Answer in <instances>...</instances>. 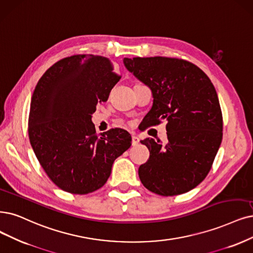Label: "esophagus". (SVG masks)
Masks as SVG:
<instances>
[{"instance_id": "34e87169", "label": "esophagus", "mask_w": 253, "mask_h": 253, "mask_svg": "<svg viewBox=\"0 0 253 253\" xmlns=\"http://www.w3.org/2000/svg\"><path fill=\"white\" fill-rule=\"evenodd\" d=\"M139 143V138L136 135H132V146H136Z\"/></svg>"}]
</instances>
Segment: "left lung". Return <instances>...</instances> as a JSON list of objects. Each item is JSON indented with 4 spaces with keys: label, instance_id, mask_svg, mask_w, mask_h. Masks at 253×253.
<instances>
[{
    "label": "left lung",
    "instance_id": "1",
    "mask_svg": "<svg viewBox=\"0 0 253 253\" xmlns=\"http://www.w3.org/2000/svg\"><path fill=\"white\" fill-rule=\"evenodd\" d=\"M124 64L152 90L146 125L167 121L166 144L141 141L150 157L138 168L139 179L146 189L166 197L193 190L208 176L222 142L223 118L213 84L184 59L134 57L124 58Z\"/></svg>",
    "mask_w": 253,
    "mask_h": 253
}]
</instances>
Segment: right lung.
<instances>
[{"mask_svg":"<svg viewBox=\"0 0 253 253\" xmlns=\"http://www.w3.org/2000/svg\"><path fill=\"white\" fill-rule=\"evenodd\" d=\"M120 75L103 56L78 54L45 71L31 99L28 133L43 171L64 192L92 193L105 184L112 164L131 146L121 128L98 136L91 115L107 101Z\"/></svg>","mask_w":253,"mask_h":253,"instance_id":"obj_1","label":"right lung"}]
</instances>
